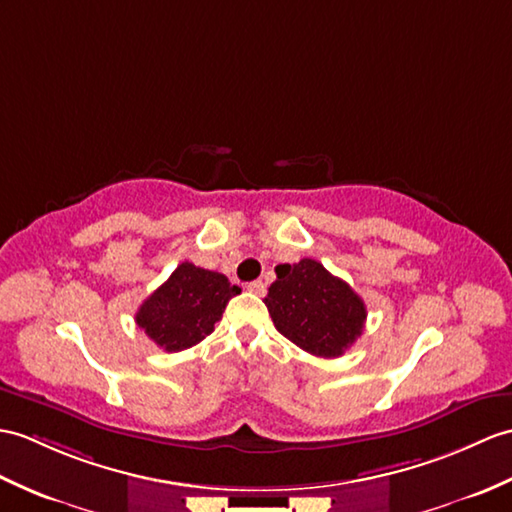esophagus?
Returning a JSON list of instances; mask_svg holds the SVG:
<instances>
[{"label": "esophagus", "mask_w": 512, "mask_h": 512, "mask_svg": "<svg viewBox=\"0 0 512 512\" xmlns=\"http://www.w3.org/2000/svg\"><path fill=\"white\" fill-rule=\"evenodd\" d=\"M246 290L257 294V296H264V294H266V283L259 281V279H257V281H251V283L246 285Z\"/></svg>", "instance_id": "obj_1"}]
</instances>
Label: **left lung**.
Instances as JSON below:
<instances>
[{"instance_id":"1","label":"left lung","mask_w":512,"mask_h":512,"mask_svg":"<svg viewBox=\"0 0 512 512\" xmlns=\"http://www.w3.org/2000/svg\"><path fill=\"white\" fill-rule=\"evenodd\" d=\"M264 299L272 323L288 340L318 358H340L362 336L366 305L347 281L316 259L275 268Z\"/></svg>"}]
</instances>
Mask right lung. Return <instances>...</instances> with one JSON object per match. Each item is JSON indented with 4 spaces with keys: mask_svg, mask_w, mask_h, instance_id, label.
<instances>
[{
    "mask_svg": "<svg viewBox=\"0 0 512 512\" xmlns=\"http://www.w3.org/2000/svg\"><path fill=\"white\" fill-rule=\"evenodd\" d=\"M240 292L220 272L183 261L170 279L141 303L135 320L157 347L176 353L205 340L222 318L224 307Z\"/></svg>",
    "mask_w": 512,
    "mask_h": 512,
    "instance_id": "1",
    "label": "right lung"
}]
</instances>
